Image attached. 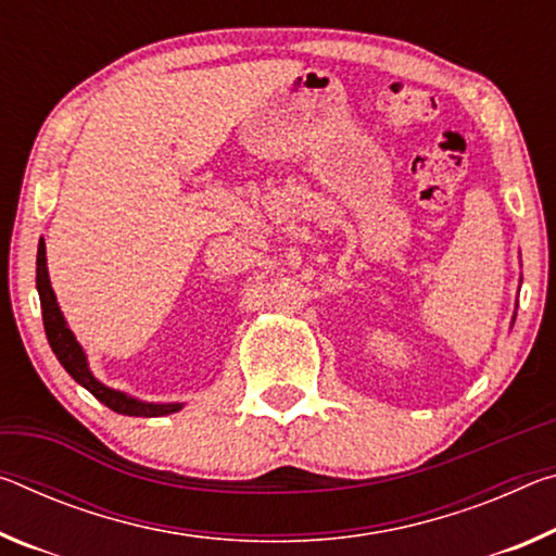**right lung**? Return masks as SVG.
I'll use <instances>...</instances> for the list:
<instances>
[{"label": "right lung", "mask_w": 556, "mask_h": 556, "mask_svg": "<svg viewBox=\"0 0 556 556\" xmlns=\"http://www.w3.org/2000/svg\"><path fill=\"white\" fill-rule=\"evenodd\" d=\"M37 289H39V299H41V316H43V331H47L49 346L54 351L59 364L66 368L68 376L74 378L76 383H81L88 393H93L103 405H109L111 410L123 413V416H143V418H153V416H167V413L180 410V403H140L136 399H128L126 393L113 391L109 386H103L101 381H96L93 374L88 371L86 356L81 346H78L76 337L68 329L64 321V314H61L54 289H51L49 281V271H47V247H43V240H39V252H37Z\"/></svg>", "instance_id": "1"}]
</instances>
